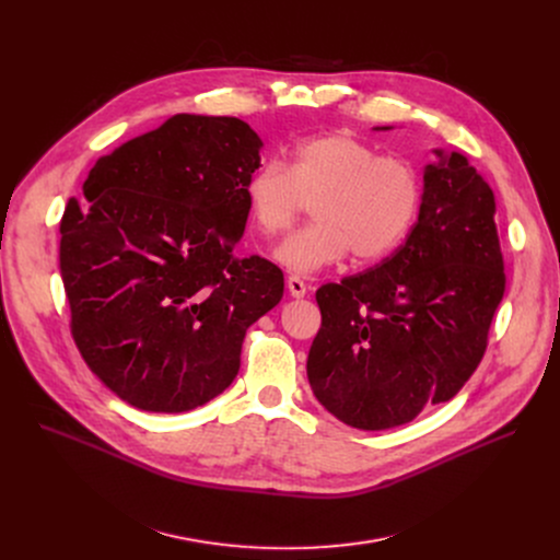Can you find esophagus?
I'll return each mask as SVG.
<instances>
[{
	"label": "esophagus",
	"instance_id": "esophagus-1",
	"mask_svg": "<svg viewBox=\"0 0 560 560\" xmlns=\"http://www.w3.org/2000/svg\"><path fill=\"white\" fill-rule=\"evenodd\" d=\"M288 290H290L292 296L301 299V296H305V292H307V283H305L301 277L292 275V277H288Z\"/></svg>",
	"mask_w": 560,
	"mask_h": 560
}]
</instances>
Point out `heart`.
I'll list each match as a JSON object with an SVG mask.
<instances>
[{
	"mask_svg": "<svg viewBox=\"0 0 560 560\" xmlns=\"http://www.w3.org/2000/svg\"><path fill=\"white\" fill-rule=\"evenodd\" d=\"M244 195L253 223L268 236L288 232L312 201L316 221L277 250L288 270L312 275L350 250L357 261L394 253L417 223L423 184L406 159L381 154L350 132H330L299 143L288 168L275 162L257 168Z\"/></svg>",
	"mask_w": 560,
	"mask_h": 560,
	"instance_id": "heart-1",
	"label": "heart"
}]
</instances>
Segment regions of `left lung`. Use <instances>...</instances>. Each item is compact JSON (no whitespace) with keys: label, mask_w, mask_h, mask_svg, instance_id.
<instances>
[{"label":"left lung","mask_w":560,"mask_h":560,"mask_svg":"<svg viewBox=\"0 0 560 560\" xmlns=\"http://www.w3.org/2000/svg\"><path fill=\"white\" fill-rule=\"evenodd\" d=\"M434 154L406 244L316 290L322 328L307 354L310 387L357 430L410 423L456 396L486 354L505 292L492 188L460 152Z\"/></svg>","instance_id":"8db88e82"}]
</instances>
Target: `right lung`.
Returning <instances> with one entry per match:
<instances>
[{
  "label": "right lung",
  "instance_id": "right-lung-1",
  "mask_svg": "<svg viewBox=\"0 0 560 560\" xmlns=\"http://www.w3.org/2000/svg\"><path fill=\"white\" fill-rule=\"evenodd\" d=\"M261 139L236 117L175 115L100 156L61 217L70 332L89 368L145 412H188L242 365L283 272L234 248Z\"/></svg>",
  "mask_w": 560,
  "mask_h": 560
}]
</instances>
